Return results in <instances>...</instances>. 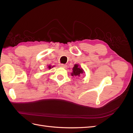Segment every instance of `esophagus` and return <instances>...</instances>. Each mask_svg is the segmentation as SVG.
Listing matches in <instances>:
<instances>
[{
	"label": "esophagus",
	"instance_id": "esophagus-1",
	"mask_svg": "<svg viewBox=\"0 0 133 133\" xmlns=\"http://www.w3.org/2000/svg\"><path fill=\"white\" fill-rule=\"evenodd\" d=\"M59 66L65 68V67H66V65H65V64H59Z\"/></svg>",
	"mask_w": 133,
	"mask_h": 133
}]
</instances>
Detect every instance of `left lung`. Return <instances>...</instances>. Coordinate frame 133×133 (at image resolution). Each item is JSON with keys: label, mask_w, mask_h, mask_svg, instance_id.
I'll return each mask as SVG.
<instances>
[{"label": "left lung", "mask_w": 133, "mask_h": 133, "mask_svg": "<svg viewBox=\"0 0 133 133\" xmlns=\"http://www.w3.org/2000/svg\"><path fill=\"white\" fill-rule=\"evenodd\" d=\"M73 73H71V75L72 76H79L80 75L83 73L84 71L81 68H80L77 64H75L73 68Z\"/></svg>", "instance_id": "obj_1"}]
</instances>
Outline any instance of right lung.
I'll list each match as a JSON object with an SVG mask.
<instances>
[{"label": "right lung", "mask_w": 133, "mask_h": 133, "mask_svg": "<svg viewBox=\"0 0 133 133\" xmlns=\"http://www.w3.org/2000/svg\"><path fill=\"white\" fill-rule=\"evenodd\" d=\"M48 68H49V69H50V68H51V66L49 65V66H48Z\"/></svg>", "instance_id": "1"}]
</instances>
